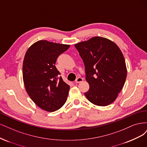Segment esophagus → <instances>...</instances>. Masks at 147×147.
<instances>
[{"instance_id":"esophagus-1","label":"esophagus","mask_w":147,"mask_h":147,"mask_svg":"<svg viewBox=\"0 0 147 147\" xmlns=\"http://www.w3.org/2000/svg\"><path fill=\"white\" fill-rule=\"evenodd\" d=\"M84 80V79L82 78H78L76 79V84H78V83H80V82H82Z\"/></svg>"}]
</instances>
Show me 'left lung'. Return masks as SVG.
<instances>
[{"instance_id":"left-lung-1","label":"left lung","mask_w":147,"mask_h":147,"mask_svg":"<svg viewBox=\"0 0 147 147\" xmlns=\"http://www.w3.org/2000/svg\"><path fill=\"white\" fill-rule=\"evenodd\" d=\"M74 46L83 60L90 87L85 95L94 105H111L123 87L127 76L125 60L119 47L101 36H94Z\"/></svg>"}]
</instances>
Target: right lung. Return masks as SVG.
<instances>
[{
    "mask_svg": "<svg viewBox=\"0 0 147 147\" xmlns=\"http://www.w3.org/2000/svg\"><path fill=\"white\" fill-rule=\"evenodd\" d=\"M70 45L40 40L27 49L23 60L22 78L26 90L41 109L54 112L67 101L69 86L55 64L60 54Z\"/></svg>",
    "mask_w": 147,
    "mask_h": 147,
    "instance_id": "obj_1",
    "label": "right lung"
}]
</instances>
